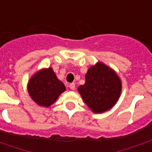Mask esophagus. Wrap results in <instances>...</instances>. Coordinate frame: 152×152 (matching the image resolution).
Segmentation results:
<instances>
[{"label":"esophagus","instance_id":"esophagus-1","mask_svg":"<svg viewBox=\"0 0 152 152\" xmlns=\"http://www.w3.org/2000/svg\"><path fill=\"white\" fill-rule=\"evenodd\" d=\"M69 88L71 89H75V83H71L69 85Z\"/></svg>","mask_w":152,"mask_h":152}]
</instances>
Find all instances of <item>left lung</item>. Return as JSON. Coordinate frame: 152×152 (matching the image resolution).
<instances>
[{
  "label": "left lung",
  "instance_id": "1",
  "mask_svg": "<svg viewBox=\"0 0 152 152\" xmlns=\"http://www.w3.org/2000/svg\"><path fill=\"white\" fill-rule=\"evenodd\" d=\"M78 90L93 112L102 113L116 103L121 95V81L113 70L98 63L88 70L86 83Z\"/></svg>",
  "mask_w": 152,
  "mask_h": 152
}]
</instances>
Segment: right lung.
Segmentation results:
<instances>
[{"instance_id": "1", "label": "right lung", "mask_w": 152, "mask_h": 152, "mask_svg": "<svg viewBox=\"0 0 152 152\" xmlns=\"http://www.w3.org/2000/svg\"><path fill=\"white\" fill-rule=\"evenodd\" d=\"M65 86L57 78L52 68L41 70L35 74L28 82L29 95L38 105L50 107L58 96L65 91Z\"/></svg>"}]
</instances>
